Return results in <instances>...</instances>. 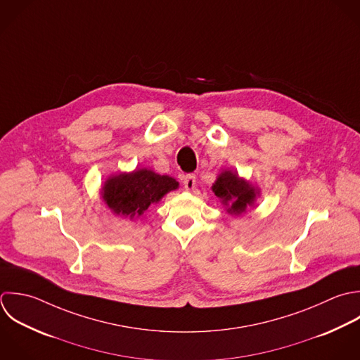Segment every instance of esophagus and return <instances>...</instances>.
Instances as JSON below:
<instances>
[{
	"label": "esophagus",
	"instance_id": "34e87169",
	"mask_svg": "<svg viewBox=\"0 0 360 360\" xmlns=\"http://www.w3.org/2000/svg\"><path fill=\"white\" fill-rule=\"evenodd\" d=\"M184 186L186 191H193L196 186V176L193 174H188L184 178Z\"/></svg>",
	"mask_w": 360,
	"mask_h": 360
}]
</instances>
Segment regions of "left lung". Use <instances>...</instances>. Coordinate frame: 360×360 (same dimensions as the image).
Returning a JSON list of instances; mask_svg holds the SVG:
<instances>
[{"label": "left lung", "instance_id": "left-lung-1", "mask_svg": "<svg viewBox=\"0 0 360 360\" xmlns=\"http://www.w3.org/2000/svg\"><path fill=\"white\" fill-rule=\"evenodd\" d=\"M213 192L221 202L229 206L227 212L231 214H241L247 207L252 206L257 191L244 179H240L237 174L224 171L219 175L213 185Z\"/></svg>", "mask_w": 360, "mask_h": 360}]
</instances>
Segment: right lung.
<instances>
[{
    "mask_svg": "<svg viewBox=\"0 0 360 360\" xmlns=\"http://www.w3.org/2000/svg\"><path fill=\"white\" fill-rule=\"evenodd\" d=\"M176 188L178 182L168 175L139 169L108 179L102 188V198L116 214L133 219L144 214L151 203Z\"/></svg>",
    "mask_w": 360,
    "mask_h": 360,
    "instance_id": "right-lung-1",
    "label": "right lung"
}]
</instances>
